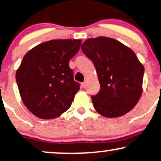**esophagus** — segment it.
<instances>
[{
    "mask_svg": "<svg viewBox=\"0 0 161 161\" xmlns=\"http://www.w3.org/2000/svg\"><path fill=\"white\" fill-rule=\"evenodd\" d=\"M86 81H84V82H83L82 83H81V86H82V87L83 88H85L86 87Z\"/></svg>",
    "mask_w": 161,
    "mask_h": 161,
    "instance_id": "obj_1",
    "label": "esophagus"
}]
</instances>
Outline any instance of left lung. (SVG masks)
I'll list each match as a JSON object with an SVG mask.
<instances>
[{"label":"left lung","mask_w":161,"mask_h":161,"mask_svg":"<svg viewBox=\"0 0 161 161\" xmlns=\"http://www.w3.org/2000/svg\"><path fill=\"white\" fill-rule=\"evenodd\" d=\"M81 50L95 66L99 92L92 96L94 108L106 118H117L134 108L142 93L144 68L136 55L117 40L89 38Z\"/></svg>","instance_id":"left-lung-1"}]
</instances>
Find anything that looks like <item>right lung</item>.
<instances>
[{
  "mask_svg": "<svg viewBox=\"0 0 161 161\" xmlns=\"http://www.w3.org/2000/svg\"><path fill=\"white\" fill-rule=\"evenodd\" d=\"M80 44V40H52L23 58L16 82L25 106L37 118H55L71 106L80 83L74 80L69 63Z\"/></svg>",
  "mask_w": 161,
  "mask_h": 161,
  "instance_id": "obj_1",
  "label": "right lung"
}]
</instances>
